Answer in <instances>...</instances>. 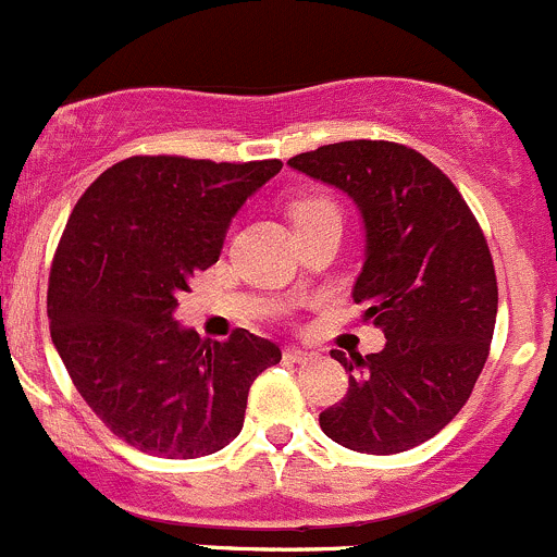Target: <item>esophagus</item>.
Here are the masks:
<instances>
[{"label":"esophagus","mask_w":557,"mask_h":557,"mask_svg":"<svg viewBox=\"0 0 557 557\" xmlns=\"http://www.w3.org/2000/svg\"><path fill=\"white\" fill-rule=\"evenodd\" d=\"M284 360H286V362H297V366H300V362L313 360V355H311V351L295 349V346H292V349H284Z\"/></svg>","instance_id":"1"}]
</instances>
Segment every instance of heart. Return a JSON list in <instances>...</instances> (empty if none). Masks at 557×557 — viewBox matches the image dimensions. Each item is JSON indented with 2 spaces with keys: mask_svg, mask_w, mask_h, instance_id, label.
Instances as JSON below:
<instances>
[{
  "mask_svg": "<svg viewBox=\"0 0 557 557\" xmlns=\"http://www.w3.org/2000/svg\"><path fill=\"white\" fill-rule=\"evenodd\" d=\"M317 206H330V202L319 200V197H308V200H300V202H295V206H292V216H300V213L311 211V208H317Z\"/></svg>",
  "mask_w": 557,
  "mask_h": 557,
  "instance_id": "obj_1",
  "label": "heart"
}]
</instances>
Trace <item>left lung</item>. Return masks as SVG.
Returning a JSON list of instances; mask_svg holds the SVG:
<instances>
[{
	"label": "left lung",
	"instance_id": "1",
	"mask_svg": "<svg viewBox=\"0 0 557 557\" xmlns=\"http://www.w3.org/2000/svg\"><path fill=\"white\" fill-rule=\"evenodd\" d=\"M286 164L360 211L366 262L351 297L387 338L376 355L330 351L349 389L319 425L355 453H406L455 420L490 355L498 284L487 240L453 181L400 143H330Z\"/></svg>",
	"mask_w": 557,
	"mask_h": 557
}]
</instances>
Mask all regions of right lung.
<instances>
[{
  "label": "right lung",
  "mask_w": 557,
  "mask_h": 557,
  "mask_svg": "<svg viewBox=\"0 0 557 557\" xmlns=\"http://www.w3.org/2000/svg\"><path fill=\"white\" fill-rule=\"evenodd\" d=\"M278 170V159L129 157L70 213L48 278L53 346L94 414L140 453L224 449L255 379L281 360L244 327L202 341L175 319L181 292L219 260L235 213Z\"/></svg>",
  "instance_id": "right-lung-1"
}]
</instances>
